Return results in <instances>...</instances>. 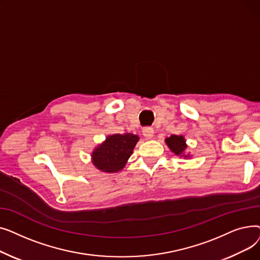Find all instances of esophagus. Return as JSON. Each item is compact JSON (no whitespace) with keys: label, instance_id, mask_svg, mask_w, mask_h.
<instances>
[{"label":"esophagus","instance_id":"1","mask_svg":"<svg viewBox=\"0 0 260 260\" xmlns=\"http://www.w3.org/2000/svg\"><path fill=\"white\" fill-rule=\"evenodd\" d=\"M143 136L146 139H152L154 137V129L152 127H145L142 131Z\"/></svg>","mask_w":260,"mask_h":260}]
</instances>
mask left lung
I'll use <instances>...</instances> for the list:
<instances>
[{
  "mask_svg": "<svg viewBox=\"0 0 260 260\" xmlns=\"http://www.w3.org/2000/svg\"><path fill=\"white\" fill-rule=\"evenodd\" d=\"M166 143L167 145L170 147L171 151L180 157H184V158H188L189 155H185V149L187 147L186 143H185V139L183 136H177V135H172L171 137L166 139Z\"/></svg>",
  "mask_w": 260,
  "mask_h": 260,
  "instance_id": "8db88e82",
  "label": "left lung"
}]
</instances>
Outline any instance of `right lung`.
<instances>
[{
    "label": "right lung",
    "instance_id": "add662e5",
    "mask_svg": "<svg viewBox=\"0 0 260 260\" xmlns=\"http://www.w3.org/2000/svg\"><path fill=\"white\" fill-rule=\"evenodd\" d=\"M139 137L134 134L107 136L105 141L93 149V166L104 173H117L125 167Z\"/></svg>",
    "mask_w": 260,
    "mask_h": 260
}]
</instances>
